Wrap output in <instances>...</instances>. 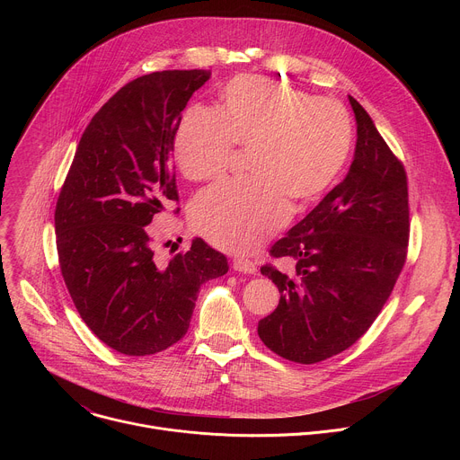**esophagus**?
<instances>
[{
  "label": "esophagus",
  "mask_w": 460,
  "mask_h": 460,
  "mask_svg": "<svg viewBox=\"0 0 460 460\" xmlns=\"http://www.w3.org/2000/svg\"><path fill=\"white\" fill-rule=\"evenodd\" d=\"M233 270L238 271V273L254 275L256 273V264L252 260H247V258H234L233 260Z\"/></svg>",
  "instance_id": "1"
}]
</instances>
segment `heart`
Masks as SVG:
<instances>
[{"label": "heart", "mask_w": 460, "mask_h": 460, "mask_svg": "<svg viewBox=\"0 0 460 460\" xmlns=\"http://www.w3.org/2000/svg\"><path fill=\"white\" fill-rule=\"evenodd\" d=\"M353 144L348 111L271 80L242 76L220 94L218 111L190 107L174 135V160L192 181L220 178L234 146L251 147L252 176L226 180L194 200L196 233L231 252H249L311 204L341 174Z\"/></svg>", "instance_id": "b5f03b06"}]
</instances>
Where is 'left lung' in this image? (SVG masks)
<instances>
[{
    "label": "left lung",
    "mask_w": 460,
    "mask_h": 460,
    "mask_svg": "<svg viewBox=\"0 0 460 460\" xmlns=\"http://www.w3.org/2000/svg\"><path fill=\"white\" fill-rule=\"evenodd\" d=\"M349 103L357 147L348 176L270 249L295 268H260L279 288L280 302L258 322V337L298 364L351 348L382 311L408 254L406 169L364 107L351 96Z\"/></svg>",
    "instance_id": "8db88e82"
}]
</instances>
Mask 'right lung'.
I'll list each match as a JSON object with an SVG mask.
<instances>
[{
	"mask_svg": "<svg viewBox=\"0 0 460 460\" xmlns=\"http://www.w3.org/2000/svg\"><path fill=\"white\" fill-rule=\"evenodd\" d=\"M209 78L202 69L162 71L123 85L84 130L58 196L65 286L89 330L123 355L176 344L200 286L229 270L226 254L202 238L158 261L149 226L178 202L174 135L189 98Z\"/></svg>",
	"mask_w": 460,
	"mask_h": 460,
	"instance_id": "add662e5",
	"label": "right lung"
}]
</instances>
